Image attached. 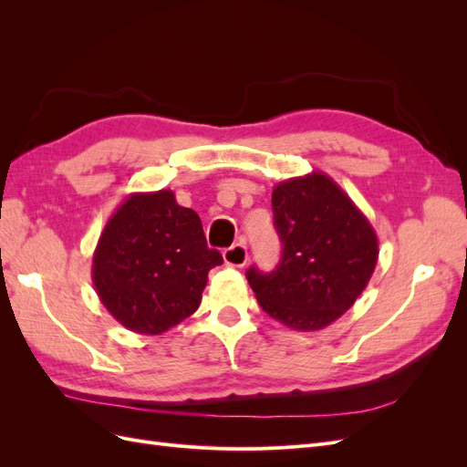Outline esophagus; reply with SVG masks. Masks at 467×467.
<instances>
[{"mask_svg":"<svg viewBox=\"0 0 467 467\" xmlns=\"http://www.w3.org/2000/svg\"><path fill=\"white\" fill-rule=\"evenodd\" d=\"M222 257H223V263L230 265V266H245V263H247V259H249L247 247H245V244L239 242V244H235V245L225 249V251L222 253Z\"/></svg>","mask_w":467,"mask_h":467,"instance_id":"34e87169","label":"esophagus"}]
</instances>
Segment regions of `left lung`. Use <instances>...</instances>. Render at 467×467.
Returning <instances> with one entry per match:
<instances>
[{
  "mask_svg": "<svg viewBox=\"0 0 467 467\" xmlns=\"http://www.w3.org/2000/svg\"><path fill=\"white\" fill-rule=\"evenodd\" d=\"M273 214L282 255L273 273L251 266L249 286L265 312L286 327H327L374 273L379 251L372 223L321 171L278 182Z\"/></svg>",
  "mask_w": 467,
  "mask_h": 467,
  "instance_id": "1",
  "label": "left lung"
}]
</instances>
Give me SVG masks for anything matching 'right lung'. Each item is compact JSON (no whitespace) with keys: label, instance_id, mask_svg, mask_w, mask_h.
<instances>
[{"label":"right lung","instance_id":"right-lung-1","mask_svg":"<svg viewBox=\"0 0 467 467\" xmlns=\"http://www.w3.org/2000/svg\"><path fill=\"white\" fill-rule=\"evenodd\" d=\"M222 263L199 214L179 206L171 191L132 192L99 237L91 276L120 325L160 335L196 312L208 271Z\"/></svg>","mask_w":467,"mask_h":467}]
</instances>
